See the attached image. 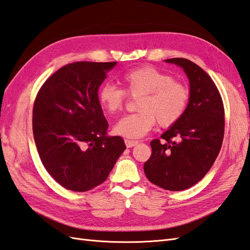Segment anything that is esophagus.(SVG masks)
Returning <instances> with one entry per match:
<instances>
[{"mask_svg": "<svg viewBox=\"0 0 250 250\" xmlns=\"http://www.w3.org/2000/svg\"><path fill=\"white\" fill-rule=\"evenodd\" d=\"M125 146H126L127 148L134 147V146H136V145L138 144L137 141H131V139H125Z\"/></svg>", "mask_w": 250, "mask_h": 250, "instance_id": "obj_1", "label": "esophagus"}]
</instances>
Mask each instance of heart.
<instances>
[{
	"label": "heart",
	"instance_id": "b5f03b06",
	"mask_svg": "<svg viewBox=\"0 0 250 250\" xmlns=\"http://www.w3.org/2000/svg\"><path fill=\"white\" fill-rule=\"evenodd\" d=\"M125 89L112 83H104L98 90V101L109 114L124 108L127 94L138 98V112L129 114L114 125V133L127 138H141L154 126L168 127L180 120L187 111L189 88L153 66L145 65L124 74Z\"/></svg>",
	"mask_w": 250,
	"mask_h": 250
}]
</instances>
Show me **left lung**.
<instances>
[{"instance_id":"1","label":"left lung","mask_w":250,"mask_h":250,"mask_svg":"<svg viewBox=\"0 0 250 250\" xmlns=\"http://www.w3.org/2000/svg\"><path fill=\"white\" fill-rule=\"evenodd\" d=\"M167 62L183 68L189 80V101L178 123L150 143L152 153L144 165L151 183L168 190L193 187L211 169L225 133L224 103L215 83L204 69L187 59Z\"/></svg>"}]
</instances>
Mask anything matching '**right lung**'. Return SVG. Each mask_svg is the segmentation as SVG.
I'll list each match as a JSON object with an SVG mask.
<instances>
[{
    "instance_id": "right-lung-1",
    "label": "right lung",
    "mask_w": 250,
    "mask_h": 250,
    "mask_svg": "<svg viewBox=\"0 0 250 250\" xmlns=\"http://www.w3.org/2000/svg\"><path fill=\"white\" fill-rule=\"evenodd\" d=\"M117 62H75L39 89L33 134L44 168L62 188L87 191L103 183L125 150L123 137L107 136L98 89Z\"/></svg>"
}]
</instances>
